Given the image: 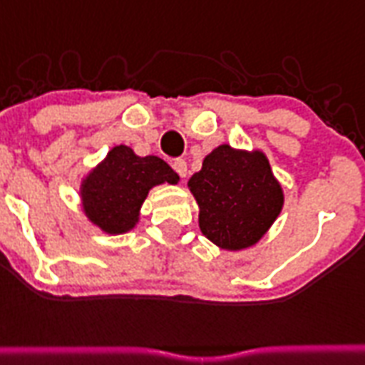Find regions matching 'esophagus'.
Instances as JSON below:
<instances>
[{"instance_id":"esophagus-1","label":"esophagus","mask_w":365,"mask_h":365,"mask_svg":"<svg viewBox=\"0 0 365 365\" xmlns=\"http://www.w3.org/2000/svg\"><path fill=\"white\" fill-rule=\"evenodd\" d=\"M172 168L178 172V176L180 178H185L187 176V163L183 159H178L174 160V165H172Z\"/></svg>"}]
</instances>
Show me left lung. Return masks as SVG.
Wrapping results in <instances>:
<instances>
[{
    "mask_svg": "<svg viewBox=\"0 0 365 365\" xmlns=\"http://www.w3.org/2000/svg\"><path fill=\"white\" fill-rule=\"evenodd\" d=\"M187 187L199 205L202 235L227 252L255 246L284 206V189L261 149L217 145Z\"/></svg>",
    "mask_w": 365,
    "mask_h": 365,
    "instance_id": "left-lung-1",
    "label": "left lung"
}]
</instances>
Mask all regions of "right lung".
Instances as JSON below:
<instances>
[{
    "label": "right lung",
    "mask_w": 365,
    "mask_h": 365,
    "mask_svg": "<svg viewBox=\"0 0 365 365\" xmlns=\"http://www.w3.org/2000/svg\"><path fill=\"white\" fill-rule=\"evenodd\" d=\"M180 176L165 160L140 157L128 145H115L81 178V210L106 235H125L140 222V210L157 185H176Z\"/></svg>",
    "instance_id": "1"
}]
</instances>
